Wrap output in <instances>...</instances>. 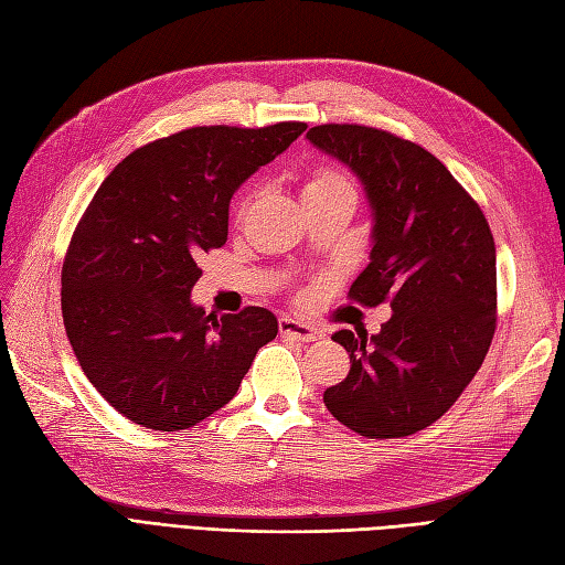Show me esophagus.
I'll list each match as a JSON object with an SVG mask.
<instances>
[{"label":"esophagus","instance_id":"34e87169","mask_svg":"<svg viewBox=\"0 0 565 565\" xmlns=\"http://www.w3.org/2000/svg\"><path fill=\"white\" fill-rule=\"evenodd\" d=\"M279 331H281V337L296 339V341H302V343H310V341L317 339L315 327H310L306 322H298V320H294V317H281Z\"/></svg>","mask_w":565,"mask_h":565}]
</instances>
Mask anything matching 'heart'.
Masks as SVG:
<instances>
[{
  "mask_svg": "<svg viewBox=\"0 0 565 565\" xmlns=\"http://www.w3.org/2000/svg\"><path fill=\"white\" fill-rule=\"evenodd\" d=\"M300 195L302 202H310V200H322V198H358L355 191V183L353 179L339 167H331V164H320L308 171L306 181H302L300 188ZM253 202V195L245 198L241 205H238V220H243L245 212H248Z\"/></svg>",
  "mask_w": 565,
  "mask_h": 565,
  "instance_id": "b5f03b06",
  "label": "heart"
}]
</instances>
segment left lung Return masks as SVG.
<instances>
[{"label": "left lung", "instance_id": "left-lung-1", "mask_svg": "<svg viewBox=\"0 0 565 565\" xmlns=\"http://www.w3.org/2000/svg\"><path fill=\"white\" fill-rule=\"evenodd\" d=\"M308 140L355 173L372 210L370 265L351 300L394 310L380 334L331 337L351 372L327 388L324 406L360 437H408L437 423L482 367L497 329L494 236L420 145L358 124L315 126Z\"/></svg>", "mask_w": 565, "mask_h": 565}]
</instances>
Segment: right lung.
Returning a JSON list of instances; mask_svg holds the SVG:
<instances>
[{
  "label": "right lung",
  "instance_id": "1",
  "mask_svg": "<svg viewBox=\"0 0 565 565\" xmlns=\"http://www.w3.org/2000/svg\"><path fill=\"white\" fill-rule=\"evenodd\" d=\"M306 128H185L128 154L97 188L64 257L62 315L85 377L131 423H202L277 337L269 310L207 315L191 291L198 257L226 243L231 195Z\"/></svg>",
  "mask_w": 565,
  "mask_h": 565
}]
</instances>
